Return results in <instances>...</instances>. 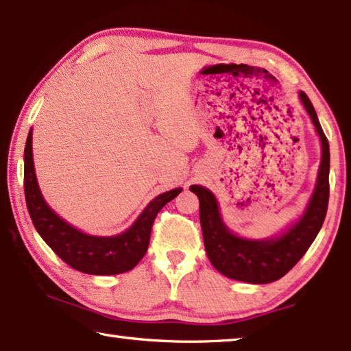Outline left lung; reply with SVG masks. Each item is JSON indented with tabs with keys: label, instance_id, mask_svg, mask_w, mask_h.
<instances>
[{
	"label": "left lung",
	"instance_id": "1",
	"mask_svg": "<svg viewBox=\"0 0 351 351\" xmlns=\"http://www.w3.org/2000/svg\"><path fill=\"white\" fill-rule=\"evenodd\" d=\"M300 99L320 136L322 161L319 167L316 190L308 209L300 221L293 226L287 234L276 240L266 241L239 239L230 234L223 224L217 199L209 190L201 186L190 187L199 199V221L207 257L215 269L234 280L269 283L282 278L304 257L324 224L330 198V145L311 100L305 93H300Z\"/></svg>",
	"mask_w": 351,
	"mask_h": 351
}]
</instances>
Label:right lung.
Returning a JSON list of instances; mask_svg holds the SVG:
<instances>
[{
	"label": "right lung",
	"instance_id": "1",
	"mask_svg": "<svg viewBox=\"0 0 351 351\" xmlns=\"http://www.w3.org/2000/svg\"><path fill=\"white\" fill-rule=\"evenodd\" d=\"M181 193L170 190L154 198L127 232L116 237H91L74 229L56 215L41 197L32 159V130L25 148V197L32 223L47 246L69 265L85 274L111 276L133 269L144 257L150 243L152 226L158 212Z\"/></svg>",
	"mask_w": 351,
	"mask_h": 351
}]
</instances>
